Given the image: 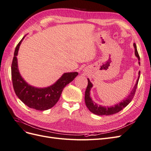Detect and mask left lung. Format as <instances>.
Segmentation results:
<instances>
[{"mask_svg": "<svg viewBox=\"0 0 151 151\" xmlns=\"http://www.w3.org/2000/svg\"><path fill=\"white\" fill-rule=\"evenodd\" d=\"M134 47L135 48V56L138 58V60H140V57L138 53L137 50V46L135 43H134ZM140 64V62H139ZM140 72L139 71V77L138 79L137 80L136 83L134 87V89H132L131 91L130 94L129 96V97H127L126 99H123L122 101L120 103H118V104H115V106H101V105H98L96 103H94L92 99L90 97V90L91 88L93 87L92 83H91L89 79H88V86H87V88L85 92V103L87 108L89 109V110L92 112L93 113L95 114V115H113V114H115L118 112L120 111L122 109H123L124 108H125L128 104H129L130 101H132V99H133L135 93V91L137 89V84H138V82L139 80V77H140Z\"/></svg>", "mask_w": 151, "mask_h": 151, "instance_id": "left-lung-1", "label": "left lung"}]
</instances>
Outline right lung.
<instances>
[{"label":"right lung","mask_w":151,"mask_h":151,"mask_svg":"<svg viewBox=\"0 0 151 151\" xmlns=\"http://www.w3.org/2000/svg\"><path fill=\"white\" fill-rule=\"evenodd\" d=\"M24 38V36L17 44L14 54L11 65L13 88L17 96L28 107L36 110H47L58 102L63 88L76 78L78 72L64 73L55 83L47 88H37L29 85L19 74L16 57Z\"/></svg>","instance_id":"1"}]
</instances>
